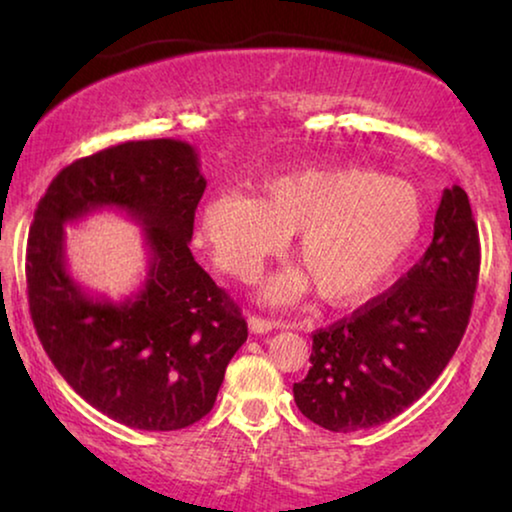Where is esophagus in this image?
<instances>
[{
  "label": "esophagus",
  "mask_w": 512,
  "mask_h": 512,
  "mask_svg": "<svg viewBox=\"0 0 512 512\" xmlns=\"http://www.w3.org/2000/svg\"><path fill=\"white\" fill-rule=\"evenodd\" d=\"M247 324H249V331H251V333H254V335H261V333H268V331H272V328H277V326H279V321L263 319V317H258V314H251V317L247 319Z\"/></svg>",
  "instance_id": "esophagus-1"
}]
</instances>
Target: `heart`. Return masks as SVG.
<instances>
[{"instance_id": "b5f03b06", "label": "heart", "mask_w": 512, "mask_h": 512, "mask_svg": "<svg viewBox=\"0 0 512 512\" xmlns=\"http://www.w3.org/2000/svg\"><path fill=\"white\" fill-rule=\"evenodd\" d=\"M258 195L216 193L202 209V230L216 261L251 279L265 258L296 233L303 270L289 268L265 284L268 303H293L317 284L328 303L373 293L415 247L424 228L417 188L363 167L300 170L265 179Z\"/></svg>"}]
</instances>
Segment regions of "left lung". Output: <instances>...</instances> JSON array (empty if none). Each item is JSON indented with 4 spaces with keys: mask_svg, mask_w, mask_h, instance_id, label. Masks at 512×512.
Listing matches in <instances>:
<instances>
[{
    "mask_svg": "<svg viewBox=\"0 0 512 512\" xmlns=\"http://www.w3.org/2000/svg\"><path fill=\"white\" fill-rule=\"evenodd\" d=\"M480 240L461 186L440 198L433 242L394 289L312 335V368L293 384L298 410L335 433L384 424L438 380L468 326Z\"/></svg>",
    "mask_w": 512,
    "mask_h": 512,
    "instance_id": "8db88e82",
    "label": "left lung"
}]
</instances>
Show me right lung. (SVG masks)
I'll use <instances>...</instances> for the list:
<instances>
[{
    "label": "right lung",
    "mask_w": 512,
    "mask_h": 512,
    "mask_svg": "<svg viewBox=\"0 0 512 512\" xmlns=\"http://www.w3.org/2000/svg\"><path fill=\"white\" fill-rule=\"evenodd\" d=\"M207 181L179 139L125 142L67 165L27 240V300L48 359L83 401L142 431L186 429L214 408L247 321L188 249ZM109 206L145 228L150 272L135 297H90L68 275L64 223Z\"/></svg>",
    "instance_id": "1"
}]
</instances>
